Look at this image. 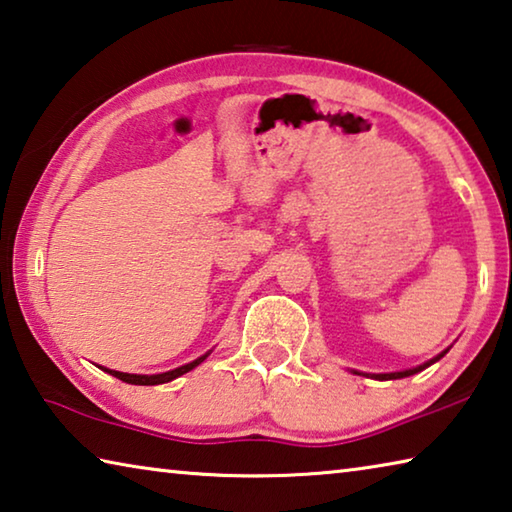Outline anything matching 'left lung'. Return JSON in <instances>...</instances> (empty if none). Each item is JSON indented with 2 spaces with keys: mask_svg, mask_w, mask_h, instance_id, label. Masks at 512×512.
I'll return each mask as SVG.
<instances>
[{
  "mask_svg": "<svg viewBox=\"0 0 512 512\" xmlns=\"http://www.w3.org/2000/svg\"><path fill=\"white\" fill-rule=\"evenodd\" d=\"M445 354H447V350L443 352V354H438V357L436 359H431V361H427V363H424V366H418V368H411V370H402V372H388V375H370V377H375V379H381V381H384V379H402V377H409V375H415V372H420V370H424V368H427V366H431V363H436L440 357H445Z\"/></svg>",
  "mask_w": 512,
  "mask_h": 512,
  "instance_id": "8db88e82",
  "label": "left lung"
}]
</instances>
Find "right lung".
I'll return each mask as SVG.
<instances>
[{
  "label": "right lung",
  "instance_id": "obj_1",
  "mask_svg": "<svg viewBox=\"0 0 512 512\" xmlns=\"http://www.w3.org/2000/svg\"><path fill=\"white\" fill-rule=\"evenodd\" d=\"M205 357H207V354H203V357H198V359L192 361V363H187V366H180V368H176V370L162 372V375H128V372H117V370H108V368H103V370L110 372L112 377L126 381V384H135V386H155V384H167V381L176 379V377H180V375H185V372H189V370H194V368L198 366V363L205 361Z\"/></svg>",
  "mask_w": 512,
  "mask_h": 512
}]
</instances>
